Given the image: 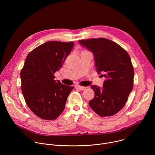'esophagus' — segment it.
<instances>
[{
	"instance_id": "obj_1",
	"label": "esophagus",
	"mask_w": 155,
	"mask_h": 155,
	"mask_svg": "<svg viewBox=\"0 0 155 155\" xmlns=\"http://www.w3.org/2000/svg\"><path fill=\"white\" fill-rule=\"evenodd\" d=\"M76 87L78 88H79V89H80V90H85L86 88H87V87H82V86H80V85H77Z\"/></svg>"
}]
</instances>
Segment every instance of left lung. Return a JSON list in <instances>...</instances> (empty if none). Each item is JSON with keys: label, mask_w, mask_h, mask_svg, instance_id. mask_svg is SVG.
<instances>
[{"label": "left lung", "mask_w": 155, "mask_h": 155, "mask_svg": "<svg viewBox=\"0 0 155 155\" xmlns=\"http://www.w3.org/2000/svg\"><path fill=\"white\" fill-rule=\"evenodd\" d=\"M78 43L93 53L97 73L106 78L102 88L91 86L94 97L89 101L90 106L101 117L116 114L124 107L133 89L134 70L129 54L106 38L82 39Z\"/></svg>", "instance_id": "8db88e82"}]
</instances>
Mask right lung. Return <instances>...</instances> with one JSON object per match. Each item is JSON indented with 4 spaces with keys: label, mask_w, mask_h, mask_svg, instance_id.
Returning <instances> with one entry per match:
<instances>
[{
    "label": "right lung",
    "mask_w": 155,
    "mask_h": 155,
    "mask_svg": "<svg viewBox=\"0 0 155 155\" xmlns=\"http://www.w3.org/2000/svg\"><path fill=\"white\" fill-rule=\"evenodd\" d=\"M74 46L73 42H46L33 49L26 58L20 73L21 91L27 106L41 119H57L74 88L54 80V76Z\"/></svg>",
    "instance_id": "add662e5"
}]
</instances>
